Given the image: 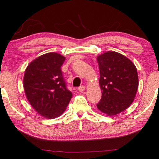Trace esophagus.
Segmentation results:
<instances>
[{
    "mask_svg": "<svg viewBox=\"0 0 159 159\" xmlns=\"http://www.w3.org/2000/svg\"><path fill=\"white\" fill-rule=\"evenodd\" d=\"M84 89H85V87L83 86V85L78 87V90H79V92H83L84 91Z\"/></svg>",
    "mask_w": 159,
    "mask_h": 159,
    "instance_id": "esophagus-1",
    "label": "esophagus"
}]
</instances>
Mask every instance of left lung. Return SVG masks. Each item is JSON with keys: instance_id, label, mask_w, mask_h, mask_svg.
Instances as JSON below:
<instances>
[{"instance_id": "8db88e82", "label": "left lung", "mask_w": 159, "mask_h": 159, "mask_svg": "<svg viewBox=\"0 0 159 159\" xmlns=\"http://www.w3.org/2000/svg\"><path fill=\"white\" fill-rule=\"evenodd\" d=\"M102 98L97 107L107 116H114L132 104L139 87V76L135 64L129 59L116 52L99 55Z\"/></svg>"}]
</instances>
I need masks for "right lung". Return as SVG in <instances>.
Segmentation results:
<instances>
[{
  "label": "right lung",
  "mask_w": 159,
  "mask_h": 159,
  "mask_svg": "<svg viewBox=\"0 0 159 159\" xmlns=\"http://www.w3.org/2000/svg\"><path fill=\"white\" fill-rule=\"evenodd\" d=\"M64 61L65 57L58 53H47L32 61L25 70V95L32 107L45 118L61 116L72 97L61 71Z\"/></svg>",
  "instance_id": "obj_1"
}]
</instances>
